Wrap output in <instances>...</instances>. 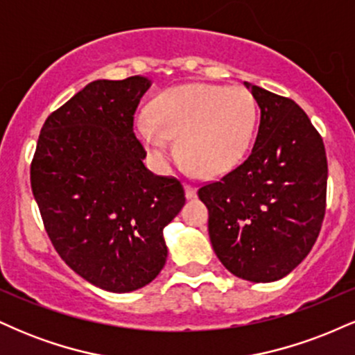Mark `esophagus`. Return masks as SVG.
Here are the masks:
<instances>
[{
    "mask_svg": "<svg viewBox=\"0 0 355 355\" xmlns=\"http://www.w3.org/2000/svg\"><path fill=\"white\" fill-rule=\"evenodd\" d=\"M185 197L187 198H195L197 197V189H195L191 183H185Z\"/></svg>",
    "mask_w": 355,
    "mask_h": 355,
    "instance_id": "1",
    "label": "esophagus"
}]
</instances>
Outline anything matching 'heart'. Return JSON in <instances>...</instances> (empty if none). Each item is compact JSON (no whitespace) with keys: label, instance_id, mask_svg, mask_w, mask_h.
I'll return each mask as SVG.
<instances>
[{"label":"heart","instance_id":"heart-1","mask_svg":"<svg viewBox=\"0 0 355 355\" xmlns=\"http://www.w3.org/2000/svg\"><path fill=\"white\" fill-rule=\"evenodd\" d=\"M257 126V101L243 87L189 83L166 89L140 120L138 135L158 164L172 157L168 138H178L182 157L205 177L242 164Z\"/></svg>","mask_w":355,"mask_h":355}]
</instances>
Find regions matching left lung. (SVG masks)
Listing matches in <instances>:
<instances>
[{
  "label": "left lung",
  "mask_w": 355,
  "mask_h": 355,
  "mask_svg": "<svg viewBox=\"0 0 355 355\" xmlns=\"http://www.w3.org/2000/svg\"><path fill=\"white\" fill-rule=\"evenodd\" d=\"M260 108L254 148L217 182L198 189L220 262L250 282L291 274L315 243L325 215L327 157L294 100L245 83Z\"/></svg>",
  "instance_id": "obj_1"
}]
</instances>
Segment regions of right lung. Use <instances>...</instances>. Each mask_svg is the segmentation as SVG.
<instances>
[{
	"label": "right lung",
	"mask_w": 355,
	"mask_h": 355,
	"mask_svg": "<svg viewBox=\"0 0 355 355\" xmlns=\"http://www.w3.org/2000/svg\"><path fill=\"white\" fill-rule=\"evenodd\" d=\"M152 81L88 83L44 121L31 190L53 247L71 270L108 292H132L160 274L164 229L185 203L180 180L144 165L133 115Z\"/></svg>",
	"instance_id": "right-lung-1"
}]
</instances>
